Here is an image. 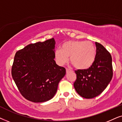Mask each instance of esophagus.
<instances>
[{
  "instance_id": "esophagus-1",
  "label": "esophagus",
  "mask_w": 122,
  "mask_h": 122,
  "mask_svg": "<svg viewBox=\"0 0 122 122\" xmlns=\"http://www.w3.org/2000/svg\"><path fill=\"white\" fill-rule=\"evenodd\" d=\"M71 71V69H68V68H66V73H68V72H69V71Z\"/></svg>"
}]
</instances>
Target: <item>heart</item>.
I'll return each instance as SVG.
<instances>
[{
    "mask_svg": "<svg viewBox=\"0 0 122 122\" xmlns=\"http://www.w3.org/2000/svg\"><path fill=\"white\" fill-rule=\"evenodd\" d=\"M57 63L63 66L70 61L78 69H87L94 64L97 56L96 46L92 42L83 41H68L61 46V49L55 51Z\"/></svg>",
    "mask_w": 122,
    "mask_h": 122,
    "instance_id": "b5f03b06",
    "label": "heart"
}]
</instances>
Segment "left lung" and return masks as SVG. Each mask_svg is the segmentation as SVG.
<instances>
[{"instance_id":"8db88e82","label":"left lung","mask_w":122,"mask_h":122,"mask_svg":"<svg viewBox=\"0 0 122 122\" xmlns=\"http://www.w3.org/2000/svg\"><path fill=\"white\" fill-rule=\"evenodd\" d=\"M96 45L97 56L94 64L87 69L75 71V89L78 94L86 99L93 98L102 93L113 76L111 54L100 43L96 42Z\"/></svg>"}]
</instances>
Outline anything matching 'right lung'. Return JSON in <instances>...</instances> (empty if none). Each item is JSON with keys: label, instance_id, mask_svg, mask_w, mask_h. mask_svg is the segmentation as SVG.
Masks as SVG:
<instances>
[{"label": "right lung", "instance_id": "right-lung-1", "mask_svg": "<svg viewBox=\"0 0 122 122\" xmlns=\"http://www.w3.org/2000/svg\"><path fill=\"white\" fill-rule=\"evenodd\" d=\"M54 38L31 43L16 53L11 76L20 94L28 101L44 102L54 96L66 69L54 61Z\"/></svg>", "mask_w": 122, "mask_h": 122}]
</instances>
